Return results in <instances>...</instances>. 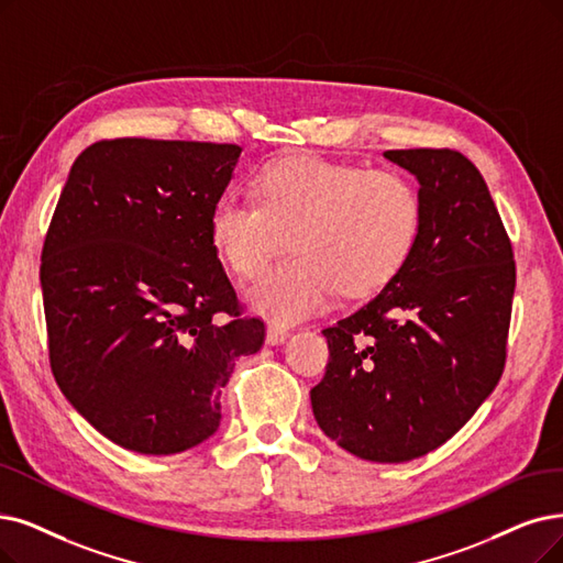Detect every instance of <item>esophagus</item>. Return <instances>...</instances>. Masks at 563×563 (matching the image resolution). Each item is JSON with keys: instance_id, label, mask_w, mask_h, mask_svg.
I'll list each match as a JSON object with an SVG mask.
<instances>
[{"instance_id": "34e87169", "label": "esophagus", "mask_w": 563, "mask_h": 563, "mask_svg": "<svg viewBox=\"0 0 563 563\" xmlns=\"http://www.w3.org/2000/svg\"><path fill=\"white\" fill-rule=\"evenodd\" d=\"M290 336V330L288 328H284V325H267V334H265V342L269 344V346H279V344H284L286 340Z\"/></svg>"}]
</instances>
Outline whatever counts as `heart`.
<instances>
[{
	"label": "heart",
	"mask_w": 563,
	"mask_h": 563,
	"mask_svg": "<svg viewBox=\"0 0 563 563\" xmlns=\"http://www.w3.org/2000/svg\"><path fill=\"white\" fill-rule=\"evenodd\" d=\"M258 200L221 194L210 214L219 256L240 279L258 277L286 244L294 256L250 290L275 325L305 321L330 307L334 290L369 296L413 258L424 229V198L397 168H367L298 154L267 164Z\"/></svg>",
	"instance_id": "1"
}]
</instances>
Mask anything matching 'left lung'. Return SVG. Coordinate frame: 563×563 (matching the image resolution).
Returning <instances> with one entry per match:
<instances>
[{
	"mask_svg": "<svg viewBox=\"0 0 563 563\" xmlns=\"http://www.w3.org/2000/svg\"><path fill=\"white\" fill-rule=\"evenodd\" d=\"M413 173L424 229L407 267L323 328L311 388L321 430L355 457L407 462L443 445L497 388L515 294L512 244L481 170L457 150H388Z\"/></svg>",
	"mask_w": 563,
	"mask_h": 563,
	"instance_id": "8db88e82",
	"label": "left lung"
}]
</instances>
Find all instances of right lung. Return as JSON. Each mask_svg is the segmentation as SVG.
<instances>
[{
	"label": "right lung",
	"instance_id": "1",
	"mask_svg": "<svg viewBox=\"0 0 563 563\" xmlns=\"http://www.w3.org/2000/svg\"><path fill=\"white\" fill-rule=\"evenodd\" d=\"M242 147L112 139L78 154L41 252L51 369L74 409L126 451L173 455L221 422L246 317L210 235Z\"/></svg>",
	"mask_w": 563,
	"mask_h": 563
}]
</instances>
